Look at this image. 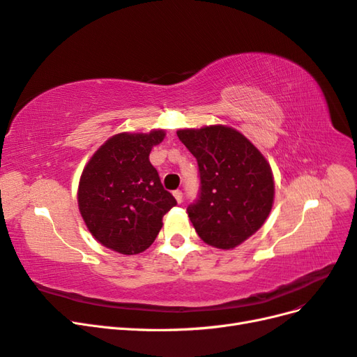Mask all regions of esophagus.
I'll use <instances>...</instances> for the list:
<instances>
[{"mask_svg":"<svg viewBox=\"0 0 357 357\" xmlns=\"http://www.w3.org/2000/svg\"><path fill=\"white\" fill-rule=\"evenodd\" d=\"M172 195H174V198L177 199L178 204L183 201V192L181 190H174V192H172Z\"/></svg>","mask_w":357,"mask_h":357,"instance_id":"esophagus-1","label":"esophagus"}]
</instances>
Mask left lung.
<instances>
[{
  "label": "left lung",
  "mask_w": 357,
  "mask_h": 357,
  "mask_svg": "<svg viewBox=\"0 0 357 357\" xmlns=\"http://www.w3.org/2000/svg\"><path fill=\"white\" fill-rule=\"evenodd\" d=\"M197 158L201 188L188 207L199 238L222 250L244 243L265 223L274 204V177L264 155L234 128L180 129Z\"/></svg>",
  "instance_id": "8db88e82"
}]
</instances>
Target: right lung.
Segmentation results:
<instances>
[{
	"label": "right lung",
	"instance_id": "add662e5",
	"mask_svg": "<svg viewBox=\"0 0 357 357\" xmlns=\"http://www.w3.org/2000/svg\"><path fill=\"white\" fill-rule=\"evenodd\" d=\"M165 131L121 132L96 150L86 164L77 190L82 218L93 238L122 255L152 245L162 218L177 201L164 189L149 155Z\"/></svg>",
	"mask_w": 357,
	"mask_h": 357
}]
</instances>
